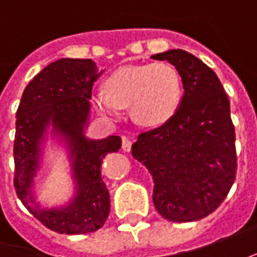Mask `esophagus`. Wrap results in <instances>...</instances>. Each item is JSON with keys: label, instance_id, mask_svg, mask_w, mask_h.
<instances>
[{"label": "esophagus", "instance_id": "esophagus-1", "mask_svg": "<svg viewBox=\"0 0 257 257\" xmlns=\"http://www.w3.org/2000/svg\"><path fill=\"white\" fill-rule=\"evenodd\" d=\"M132 148V141H129L128 138H122V151L123 152H129Z\"/></svg>", "mask_w": 257, "mask_h": 257}]
</instances>
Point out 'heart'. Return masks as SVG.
Wrapping results in <instances>:
<instances>
[{
    "mask_svg": "<svg viewBox=\"0 0 257 257\" xmlns=\"http://www.w3.org/2000/svg\"><path fill=\"white\" fill-rule=\"evenodd\" d=\"M99 114L111 121L131 106V115L139 125L160 126L172 119L181 101V78L169 63L123 66L106 78L105 91L92 94Z\"/></svg>",
    "mask_w": 257,
    "mask_h": 257,
    "instance_id": "1",
    "label": "heart"
}]
</instances>
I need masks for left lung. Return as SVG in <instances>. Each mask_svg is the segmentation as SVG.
<instances>
[{
	"instance_id": "obj_1",
	"label": "left lung",
	"mask_w": 257,
	"mask_h": 257,
	"mask_svg": "<svg viewBox=\"0 0 257 257\" xmlns=\"http://www.w3.org/2000/svg\"><path fill=\"white\" fill-rule=\"evenodd\" d=\"M152 59L172 63L184 95L170 121L138 136L132 155L151 173L159 214L173 222L198 221L221 205L235 181L229 99L215 73L186 50Z\"/></svg>"
}]
</instances>
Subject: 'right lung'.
<instances>
[{"mask_svg": "<svg viewBox=\"0 0 257 257\" xmlns=\"http://www.w3.org/2000/svg\"><path fill=\"white\" fill-rule=\"evenodd\" d=\"M101 73L91 59L56 60L26 85L17 111L14 186L28 211L59 233L98 231L109 214V193L101 177V165L108 153L119 151L121 138L88 139L84 135L92 85ZM49 128L66 143L76 184L69 204L56 209H43L33 193Z\"/></svg>", "mask_w": 257, "mask_h": 257, "instance_id": "1", "label": "right lung"}]
</instances>
